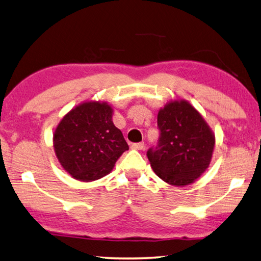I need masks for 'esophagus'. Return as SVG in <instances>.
Masks as SVG:
<instances>
[{"mask_svg": "<svg viewBox=\"0 0 261 261\" xmlns=\"http://www.w3.org/2000/svg\"><path fill=\"white\" fill-rule=\"evenodd\" d=\"M131 147H132V148H134V149L141 150V149H144L145 143H135V144H132V145H131Z\"/></svg>", "mask_w": 261, "mask_h": 261, "instance_id": "esophagus-1", "label": "esophagus"}]
</instances>
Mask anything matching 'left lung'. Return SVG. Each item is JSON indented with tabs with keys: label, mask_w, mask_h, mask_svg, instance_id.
<instances>
[{
	"label": "left lung",
	"mask_w": 261,
	"mask_h": 261,
	"mask_svg": "<svg viewBox=\"0 0 261 261\" xmlns=\"http://www.w3.org/2000/svg\"><path fill=\"white\" fill-rule=\"evenodd\" d=\"M159 143L147 150L154 172L173 186L195 181L209 167L215 135L186 100L171 101L158 115Z\"/></svg>",
	"instance_id": "left-lung-1"
}]
</instances>
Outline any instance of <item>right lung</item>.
Returning a JSON list of instances; mask_svg holds the SVG:
<instances>
[{
  "mask_svg": "<svg viewBox=\"0 0 261 261\" xmlns=\"http://www.w3.org/2000/svg\"><path fill=\"white\" fill-rule=\"evenodd\" d=\"M112 117L113 110L107 102L88 101L73 108L57 126L56 155L74 179L93 181L105 177L129 149Z\"/></svg>",
  "mask_w": 261,
  "mask_h": 261,
  "instance_id": "obj_1",
  "label": "right lung"
}]
</instances>
